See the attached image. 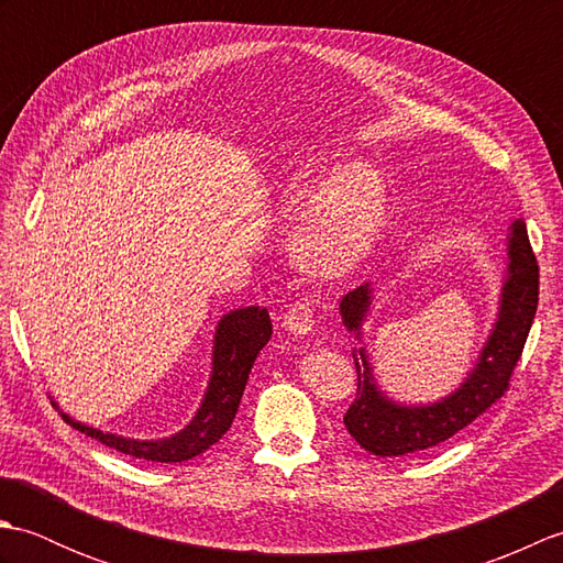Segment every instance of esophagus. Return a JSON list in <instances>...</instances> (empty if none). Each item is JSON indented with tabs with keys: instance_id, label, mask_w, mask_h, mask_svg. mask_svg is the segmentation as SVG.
Here are the masks:
<instances>
[{
	"instance_id": "obj_1",
	"label": "esophagus",
	"mask_w": 563,
	"mask_h": 563,
	"mask_svg": "<svg viewBox=\"0 0 563 563\" xmlns=\"http://www.w3.org/2000/svg\"><path fill=\"white\" fill-rule=\"evenodd\" d=\"M283 327L295 336H305L314 329V309L307 300H297L288 307V312L283 314Z\"/></svg>"
}]
</instances>
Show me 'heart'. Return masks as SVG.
<instances>
[{
    "label": "heart",
    "instance_id": "b5f03b06",
    "mask_svg": "<svg viewBox=\"0 0 563 563\" xmlns=\"http://www.w3.org/2000/svg\"><path fill=\"white\" fill-rule=\"evenodd\" d=\"M333 184L297 236V256L314 273H341L361 261L385 220V188L375 172L363 166H341ZM321 174L300 166L285 184V206L297 210L314 196Z\"/></svg>",
    "mask_w": 563,
    "mask_h": 563
}]
</instances>
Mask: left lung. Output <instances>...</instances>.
I'll return each instance as SVG.
<instances>
[{"mask_svg":"<svg viewBox=\"0 0 563 563\" xmlns=\"http://www.w3.org/2000/svg\"><path fill=\"white\" fill-rule=\"evenodd\" d=\"M508 271L500 290L498 317L479 353V361L462 385L433 404L406 406L387 399L377 387L365 349L353 353L357 391L343 423L363 450L377 457H404L445 442L482 416L508 391L540 300V266L530 246L528 227L516 220L508 227ZM373 305V285L365 283L341 300V317L361 339L363 321Z\"/></svg>","mask_w":563,"mask_h":563,"instance_id":"obj_1","label":"left lung"}]
</instances>
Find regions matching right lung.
I'll return each instance as SVG.
<instances>
[{
    "instance_id": "add662e5",
    "label": "right lung",
    "mask_w": 563,
    "mask_h": 563,
    "mask_svg": "<svg viewBox=\"0 0 563 563\" xmlns=\"http://www.w3.org/2000/svg\"><path fill=\"white\" fill-rule=\"evenodd\" d=\"M271 333L273 324L268 309L261 307L234 309V312L220 319L218 329H214L212 375L206 397H202L194 421L172 438L135 440L115 433H103V430L75 421L67 413H63V418L69 426L81 430L84 435L103 442L106 448L130 454V457L166 464L194 460L200 452L212 448L230 430L239 401H242L251 367H254V361L263 345L268 343Z\"/></svg>"
}]
</instances>
